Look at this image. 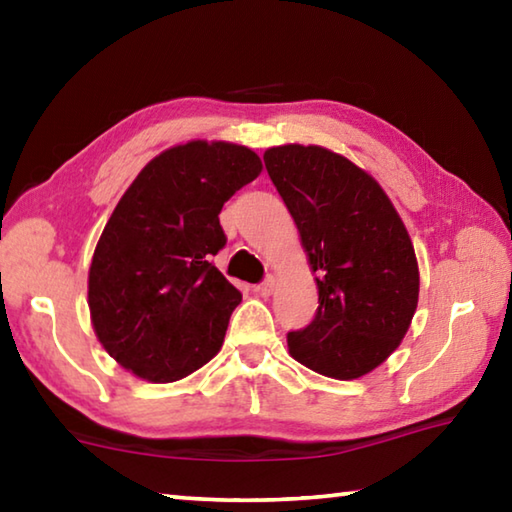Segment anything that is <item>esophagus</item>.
I'll return each instance as SVG.
<instances>
[{"mask_svg": "<svg viewBox=\"0 0 512 512\" xmlns=\"http://www.w3.org/2000/svg\"><path fill=\"white\" fill-rule=\"evenodd\" d=\"M273 291H275V277L268 275L266 280L257 287V293H259V296H262V298H268V296H273Z\"/></svg>", "mask_w": 512, "mask_h": 512, "instance_id": "esophagus-1", "label": "esophagus"}]
</instances>
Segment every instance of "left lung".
<instances>
[{
	"mask_svg": "<svg viewBox=\"0 0 512 512\" xmlns=\"http://www.w3.org/2000/svg\"><path fill=\"white\" fill-rule=\"evenodd\" d=\"M264 162L318 289L316 318L287 336L289 354L332 379L368 375L400 348L418 309L409 230L377 180L341 153L282 144Z\"/></svg>",
	"mask_w": 512,
	"mask_h": 512,
	"instance_id": "1",
	"label": "left lung"
}]
</instances>
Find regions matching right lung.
<instances>
[{"label": "right lung", "instance_id": "1", "mask_svg": "<svg viewBox=\"0 0 512 512\" xmlns=\"http://www.w3.org/2000/svg\"><path fill=\"white\" fill-rule=\"evenodd\" d=\"M248 146L176 144L119 198L88 273L90 320L112 359L151 384H171L221 350L241 293L210 259L225 246L219 214L262 173Z\"/></svg>", "mask_w": 512, "mask_h": 512}]
</instances>
